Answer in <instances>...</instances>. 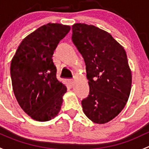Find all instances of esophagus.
Wrapping results in <instances>:
<instances>
[{"label":"esophagus","instance_id":"obj_1","mask_svg":"<svg viewBox=\"0 0 149 149\" xmlns=\"http://www.w3.org/2000/svg\"><path fill=\"white\" fill-rule=\"evenodd\" d=\"M68 81H69V84H70V86H73V84H74L75 79H69Z\"/></svg>","mask_w":149,"mask_h":149}]
</instances>
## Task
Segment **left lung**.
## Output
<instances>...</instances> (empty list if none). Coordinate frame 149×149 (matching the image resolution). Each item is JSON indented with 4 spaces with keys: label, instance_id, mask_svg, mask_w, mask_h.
<instances>
[{
    "label": "left lung",
    "instance_id": "obj_1",
    "mask_svg": "<svg viewBox=\"0 0 149 149\" xmlns=\"http://www.w3.org/2000/svg\"><path fill=\"white\" fill-rule=\"evenodd\" d=\"M72 31L89 85V94L81 101L83 111L94 123H108L123 110L130 96L132 75L126 52L109 33L94 25L75 24Z\"/></svg>",
    "mask_w": 149,
    "mask_h": 149
}]
</instances>
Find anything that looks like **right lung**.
Segmentation results:
<instances>
[{
	"label": "right lung",
	"instance_id": "right-lung-1",
	"mask_svg": "<svg viewBox=\"0 0 149 149\" xmlns=\"http://www.w3.org/2000/svg\"><path fill=\"white\" fill-rule=\"evenodd\" d=\"M70 26L49 23L26 36L10 63L13 93L22 109L37 121L57 116L67 88L56 77L52 55Z\"/></svg>",
	"mask_w": 149,
	"mask_h": 149
}]
</instances>
